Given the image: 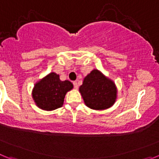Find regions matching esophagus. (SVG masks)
Masks as SVG:
<instances>
[{
	"label": "esophagus",
	"instance_id": "1",
	"mask_svg": "<svg viewBox=\"0 0 159 159\" xmlns=\"http://www.w3.org/2000/svg\"><path fill=\"white\" fill-rule=\"evenodd\" d=\"M73 85H74V88H75V89L78 88V84H77L76 81H74V82H73Z\"/></svg>",
	"mask_w": 159,
	"mask_h": 159
}]
</instances>
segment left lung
<instances>
[{
    "label": "left lung",
    "mask_w": 159,
    "mask_h": 159,
    "mask_svg": "<svg viewBox=\"0 0 159 159\" xmlns=\"http://www.w3.org/2000/svg\"><path fill=\"white\" fill-rule=\"evenodd\" d=\"M80 92L87 107L93 110H105L116 102L117 88L111 80L94 69L84 79Z\"/></svg>",
    "instance_id": "8db88e82"
}]
</instances>
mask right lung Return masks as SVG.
I'll use <instances>...</instances> for the list:
<instances>
[{
    "mask_svg": "<svg viewBox=\"0 0 159 159\" xmlns=\"http://www.w3.org/2000/svg\"><path fill=\"white\" fill-rule=\"evenodd\" d=\"M72 88L73 84L70 81H61L60 75L51 72L35 84L32 99L42 110H56L63 106L66 93Z\"/></svg>",
    "mask_w": 159,
    "mask_h": 159,
    "instance_id": "add662e5",
    "label": "right lung"
}]
</instances>
